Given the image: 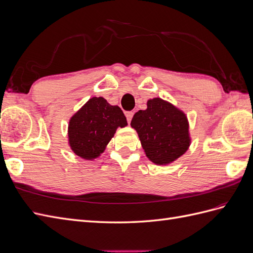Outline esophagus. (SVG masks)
Returning <instances> with one entry per match:
<instances>
[{
	"instance_id": "esophagus-1",
	"label": "esophagus",
	"mask_w": 253,
	"mask_h": 253,
	"mask_svg": "<svg viewBox=\"0 0 253 253\" xmlns=\"http://www.w3.org/2000/svg\"><path fill=\"white\" fill-rule=\"evenodd\" d=\"M133 115H134L133 112H126V120H127L128 124H129V122H131V120H132V118H133Z\"/></svg>"
}]
</instances>
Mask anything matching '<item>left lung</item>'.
<instances>
[{
    "mask_svg": "<svg viewBox=\"0 0 253 253\" xmlns=\"http://www.w3.org/2000/svg\"><path fill=\"white\" fill-rule=\"evenodd\" d=\"M147 105V110L135 113L131 126L151 162L168 165L189 148L188 119L183 112L160 98L150 99Z\"/></svg>",
    "mask_w": 253,
    "mask_h": 253,
    "instance_id": "obj_1",
    "label": "left lung"
}]
</instances>
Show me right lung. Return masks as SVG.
I'll return each mask as SVG.
<instances>
[{"instance_id": "right-lung-1", "label": "right lung", "mask_w": 253, "mask_h": 253, "mask_svg": "<svg viewBox=\"0 0 253 253\" xmlns=\"http://www.w3.org/2000/svg\"><path fill=\"white\" fill-rule=\"evenodd\" d=\"M127 125L124 112L102 97H93L76 113L68 125V142L84 159L100 156L118 126Z\"/></svg>"}]
</instances>
